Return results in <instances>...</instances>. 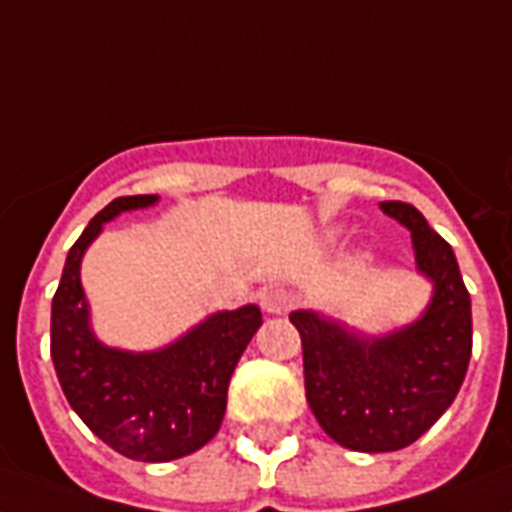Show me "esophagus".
Masks as SVG:
<instances>
[{
	"label": "esophagus",
	"instance_id": "34e87169",
	"mask_svg": "<svg viewBox=\"0 0 512 512\" xmlns=\"http://www.w3.org/2000/svg\"><path fill=\"white\" fill-rule=\"evenodd\" d=\"M261 307L269 312V315H285V312L293 307V296L291 291H285V288H264L261 291Z\"/></svg>",
	"mask_w": 512,
	"mask_h": 512
}]
</instances>
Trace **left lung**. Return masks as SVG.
<instances>
[{
	"mask_svg": "<svg viewBox=\"0 0 512 512\" xmlns=\"http://www.w3.org/2000/svg\"><path fill=\"white\" fill-rule=\"evenodd\" d=\"M379 205L408 227L419 272L433 280L425 315L379 339L350 334L315 312L291 315L312 414L344 449L366 454L406 449L425 435L457 398L473 352L470 293L451 245L414 205Z\"/></svg>",
	"mask_w": 512,
	"mask_h": 512,
	"instance_id": "1",
	"label": "left lung"
}]
</instances>
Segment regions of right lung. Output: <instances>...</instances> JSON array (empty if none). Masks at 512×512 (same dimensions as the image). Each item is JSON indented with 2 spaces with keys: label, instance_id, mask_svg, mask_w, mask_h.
Masks as SVG:
<instances>
[{
  "label": "right lung",
  "instance_id": "1",
  "mask_svg": "<svg viewBox=\"0 0 512 512\" xmlns=\"http://www.w3.org/2000/svg\"><path fill=\"white\" fill-rule=\"evenodd\" d=\"M154 194L117 197L71 245L53 296L50 355L69 406L106 446L136 462H170L219 433L237 360L261 326L256 304L219 312L157 352L106 347L87 326L79 261L106 221L146 208Z\"/></svg>",
  "mask_w": 512,
  "mask_h": 512
}]
</instances>
